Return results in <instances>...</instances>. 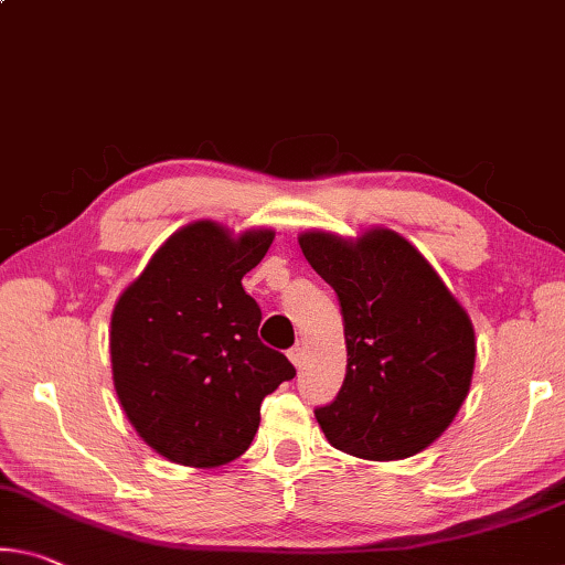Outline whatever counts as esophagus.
Segmentation results:
<instances>
[{
	"mask_svg": "<svg viewBox=\"0 0 565 565\" xmlns=\"http://www.w3.org/2000/svg\"><path fill=\"white\" fill-rule=\"evenodd\" d=\"M289 360H291L294 366H297V370H301V364H303V349H301V347L289 349Z\"/></svg>",
	"mask_w": 565,
	"mask_h": 565,
	"instance_id": "esophagus-1",
	"label": "esophagus"
}]
</instances>
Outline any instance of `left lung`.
<instances>
[{"instance_id": "left-lung-1", "label": "left lung", "mask_w": 565, "mask_h": 565, "mask_svg": "<svg viewBox=\"0 0 565 565\" xmlns=\"http://www.w3.org/2000/svg\"><path fill=\"white\" fill-rule=\"evenodd\" d=\"M301 254L337 291L347 377L315 409L331 447L362 460H405L440 437L476 370V329L427 258L392 228L344 238L303 231Z\"/></svg>"}]
</instances>
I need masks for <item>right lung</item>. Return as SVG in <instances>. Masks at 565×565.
<instances>
[{"mask_svg":"<svg viewBox=\"0 0 565 565\" xmlns=\"http://www.w3.org/2000/svg\"><path fill=\"white\" fill-rule=\"evenodd\" d=\"M271 228L193 221L166 238L115 301L113 384L140 440L166 460L218 468L248 450L266 395L297 370L258 339L262 309L241 279Z\"/></svg>","mask_w":565,"mask_h":565,"instance_id":"obj_1","label":"right lung"}]
</instances>
